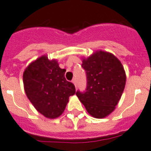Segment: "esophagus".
<instances>
[{
  "instance_id": "esophagus-1",
  "label": "esophagus",
  "mask_w": 151,
  "mask_h": 151,
  "mask_svg": "<svg viewBox=\"0 0 151 151\" xmlns=\"http://www.w3.org/2000/svg\"><path fill=\"white\" fill-rule=\"evenodd\" d=\"M76 82H77V81H76V79H75V78H73V79L72 80V83H73V84L75 85V87H76V85H77V83H76Z\"/></svg>"
}]
</instances>
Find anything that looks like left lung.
Masks as SVG:
<instances>
[{
	"instance_id": "obj_1",
	"label": "left lung",
	"mask_w": 151,
	"mask_h": 151,
	"mask_svg": "<svg viewBox=\"0 0 151 151\" xmlns=\"http://www.w3.org/2000/svg\"><path fill=\"white\" fill-rule=\"evenodd\" d=\"M87 87L76 95L95 118H104L114 111L124 90L126 73L121 61L108 52L97 50L83 59Z\"/></svg>"
}]
</instances>
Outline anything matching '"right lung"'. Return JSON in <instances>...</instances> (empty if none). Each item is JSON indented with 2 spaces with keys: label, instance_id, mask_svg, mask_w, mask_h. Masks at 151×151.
<instances>
[{
  "label": "right lung",
  "instance_id": "1",
  "mask_svg": "<svg viewBox=\"0 0 151 151\" xmlns=\"http://www.w3.org/2000/svg\"><path fill=\"white\" fill-rule=\"evenodd\" d=\"M66 70L57 60L44 55L25 69L23 82L27 97L34 107L47 118L54 119L63 114L75 87L64 77Z\"/></svg>",
  "mask_w": 151,
  "mask_h": 151
}]
</instances>
